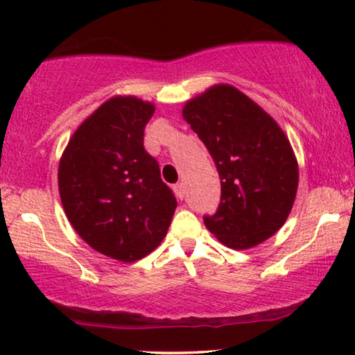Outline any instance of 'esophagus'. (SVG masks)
Listing matches in <instances>:
<instances>
[{"label": "esophagus", "instance_id": "1", "mask_svg": "<svg viewBox=\"0 0 355 355\" xmlns=\"http://www.w3.org/2000/svg\"><path fill=\"white\" fill-rule=\"evenodd\" d=\"M173 191H174V193H176V197L178 198H184V186H182V182H179V184H176V186L173 187Z\"/></svg>", "mask_w": 355, "mask_h": 355}]
</instances>
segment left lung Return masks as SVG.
Returning <instances> with one entry per match:
<instances>
[{"instance_id": "1", "label": "left lung", "mask_w": 355, "mask_h": 355, "mask_svg": "<svg viewBox=\"0 0 355 355\" xmlns=\"http://www.w3.org/2000/svg\"><path fill=\"white\" fill-rule=\"evenodd\" d=\"M191 124L215 159L221 202L207 230L230 249L261 244L284 225L299 186L289 139L266 111L236 87L218 84L184 105Z\"/></svg>"}]
</instances>
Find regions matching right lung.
<instances>
[{
  "mask_svg": "<svg viewBox=\"0 0 355 355\" xmlns=\"http://www.w3.org/2000/svg\"><path fill=\"white\" fill-rule=\"evenodd\" d=\"M155 105L116 95L72 134L58 168L62 208L77 234L110 259H144L162 244L178 202L145 152Z\"/></svg>",
  "mask_w": 355,
  "mask_h": 355,
  "instance_id": "right-lung-1",
  "label": "right lung"
}]
</instances>
